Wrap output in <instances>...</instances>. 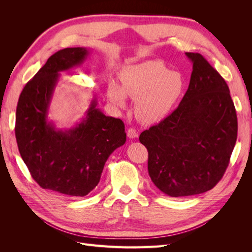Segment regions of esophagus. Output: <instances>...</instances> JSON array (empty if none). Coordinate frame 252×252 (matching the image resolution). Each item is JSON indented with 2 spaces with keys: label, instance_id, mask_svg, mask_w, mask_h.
Here are the masks:
<instances>
[{
  "label": "esophagus",
  "instance_id": "1",
  "mask_svg": "<svg viewBox=\"0 0 252 252\" xmlns=\"http://www.w3.org/2000/svg\"><path fill=\"white\" fill-rule=\"evenodd\" d=\"M127 136L129 139H134V138H136V136H138V132H136L133 128H128Z\"/></svg>",
  "mask_w": 252,
  "mask_h": 252
}]
</instances>
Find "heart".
Instances as JSON below:
<instances>
[{
	"label": "heart",
	"mask_w": 252,
	"mask_h": 252,
	"mask_svg": "<svg viewBox=\"0 0 252 252\" xmlns=\"http://www.w3.org/2000/svg\"><path fill=\"white\" fill-rule=\"evenodd\" d=\"M119 85L109 83L107 96L117 107L124 108L127 95L138 98L136 116L143 123L163 120L177 104L185 88L182 74L171 71L161 61H145L122 68Z\"/></svg>",
	"instance_id": "b5f03b06"
}]
</instances>
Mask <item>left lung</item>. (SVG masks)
<instances>
[{
	"mask_svg": "<svg viewBox=\"0 0 252 252\" xmlns=\"http://www.w3.org/2000/svg\"><path fill=\"white\" fill-rule=\"evenodd\" d=\"M185 55L192 72L184 97L170 116L139 139L148 150L152 183L173 197L215 187L238 136V119L225 80L200 53Z\"/></svg>",
	"mask_w": 252,
	"mask_h": 252,
	"instance_id": "left-lung-1",
	"label": "left lung"
}]
</instances>
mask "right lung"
<instances>
[{"mask_svg": "<svg viewBox=\"0 0 252 252\" xmlns=\"http://www.w3.org/2000/svg\"><path fill=\"white\" fill-rule=\"evenodd\" d=\"M86 47L65 48L52 55L23 89L16 113L20 155L33 180L44 189L69 196H85L98 184L107 158L126 142L125 125L105 116L94 94L81 122L59 128L49 119L61 72L82 65Z\"/></svg>", "mask_w": 252, "mask_h": 252, "instance_id": "obj_1", "label": "right lung"}]
</instances>
